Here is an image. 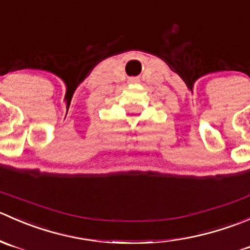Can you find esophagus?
<instances>
[{
  "instance_id": "obj_1",
  "label": "esophagus",
  "mask_w": 250,
  "mask_h": 250,
  "mask_svg": "<svg viewBox=\"0 0 250 250\" xmlns=\"http://www.w3.org/2000/svg\"><path fill=\"white\" fill-rule=\"evenodd\" d=\"M137 82H139V78H138V77L129 78V83H137Z\"/></svg>"
}]
</instances>
